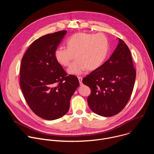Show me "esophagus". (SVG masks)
Listing matches in <instances>:
<instances>
[{"instance_id": "esophagus-1", "label": "esophagus", "mask_w": 154, "mask_h": 154, "mask_svg": "<svg viewBox=\"0 0 154 154\" xmlns=\"http://www.w3.org/2000/svg\"><path fill=\"white\" fill-rule=\"evenodd\" d=\"M78 79H79V83L80 85H82V77H78Z\"/></svg>"}]
</instances>
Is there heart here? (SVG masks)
Returning a JSON list of instances; mask_svg holds the SVG:
<instances>
[{
  "label": "heart",
  "instance_id": "1",
  "mask_svg": "<svg viewBox=\"0 0 154 154\" xmlns=\"http://www.w3.org/2000/svg\"><path fill=\"white\" fill-rule=\"evenodd\" d=\"M66 45L67 48H57L54 57L59 64L66 67L74 55L75 60L68 69V72L72 75H80L86 69H97L105 61L109 51L108 39L102 33H77L68 38Z\"/></svg>",
  "mask_w": 154,
  "mask_h": 154
}]
</instances>
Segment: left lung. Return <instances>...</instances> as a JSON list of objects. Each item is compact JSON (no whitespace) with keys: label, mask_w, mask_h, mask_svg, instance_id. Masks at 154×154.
Instances as JSON below:
<instances>
[{"label":"left lung","mask_w":154,"mask_h":154,"mask_svg":"<svg viewBox=\"0 0 154 154\" xmlns=\"http://www.w3.org/2000/svg\"><path fill=\"white\" fill-rule=\"evenodd\" d=\"M135 77L130 51L119 38L118 45L109 58L82 80L91 90L87 99L90 109L104 117L119 113L132 93Z\"/></svg>","instance_id":"8db88e82"}]
</instances>
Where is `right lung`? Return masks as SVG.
Segmentation results:
<instances>
[{"instance_id":"right-lung-1","label":"right lung","mask_w":154,"mask_h":154,"mask_svg":"<svg viewBox=\"0 0 154 154\" xmlns=\"http://www.w3.org/2000/svg\"><path fill=\"white\" fill-rule=\"evenodd\" d=\"M66 32L62 30L36 39L21 60L20 86L24 97L34 113L46 120L66 114L79 86L77 77L67 76L54 57Z\"/></svg>"}]
</instances>
